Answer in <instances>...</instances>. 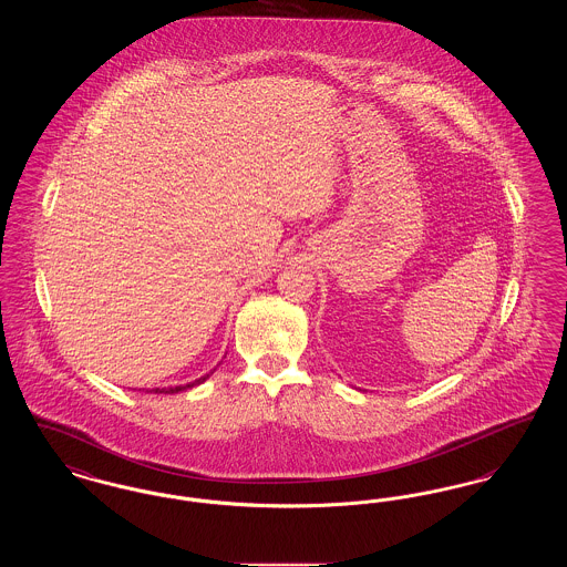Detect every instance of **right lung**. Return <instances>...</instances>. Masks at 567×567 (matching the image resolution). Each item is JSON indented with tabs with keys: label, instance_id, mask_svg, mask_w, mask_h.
I'll list each match as a JSON object with an SVG mask.
<instances>
[{
	"label": "right lung",
	"instance_id": "add662e5",
	"mask_svg": "<svg viewBox=\"0 0 567 567\" xmlns=\"http://www.w3.org/2000/svg\"><path fill=\"white\" fill-rule=\"evenodd\" d=\"M213 374V372H210ZM210 374H206V377L197 378V380H193L189 384H178V386H167V389H153L151 393H167V395H172V393H181V391H187L190 386H195V384H202L204 380H208Z\"/></svg>",
	"mask_w": 567,
	"mask_h": 567
}]
</instances>
